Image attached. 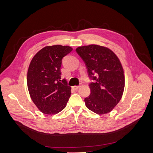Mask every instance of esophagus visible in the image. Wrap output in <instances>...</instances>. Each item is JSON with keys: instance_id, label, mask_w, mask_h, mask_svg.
Listing matches in <instances>:
<instances>
[{"instance_id": "1", "label": "esophagus", "mask_w": 153, "mask_h": 153, "mask_svg": "<svg viewBox=\"0 0 153 153\" xmlns=\"http://www.w3.org/2000/svg\"><path fill=\"white\" fill-rule=\"evenodd\" d=\"M79 87H80L79 85H75V86H74V87H72V88H73V89H74V90H76V91L78 90V89H79Z\"/></svg>"}]
</instances>
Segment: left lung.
<instances>
[{
	"mask_svg": "<svg viewBox=\"0 0 153 153\" xmlns=\"http://www.w3.org/2000/svg\"><path fill=\"white\" fill-rule=\"evenodd\" d=\"M76 51L84 61L89 77L95 81L89 84L91 94L84 99L85 106L99 115L109 113L121 100L124 91L121 62L105 46L90 45L79 46Z\"/></svg>",
	"mask_w": 153,
	"mask_h": 153,
	"instance_id": "1",
	"label": "left lung"
}]
</instances>
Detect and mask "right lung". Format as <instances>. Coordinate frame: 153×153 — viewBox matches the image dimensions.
<instances>
[{
  "instance_id": "right-lung-1",
  "label": "right lung",
  "mask_w": 153,
  "mask_h": 153,
  "mask_svg": "<svg viewBox=\"0 0 153 153\" xmlns=\"http://www.w3.org/2000/svg\"><path fill=\"white\" fill-rule=\"evenodd\" d=\"M72 48L56 45L40 50L32 58L27 72L30 97L37 108L46 115L58 114L66 107L71 87L61 80L62 59Z\"/></svg>"
}]
</instances>
